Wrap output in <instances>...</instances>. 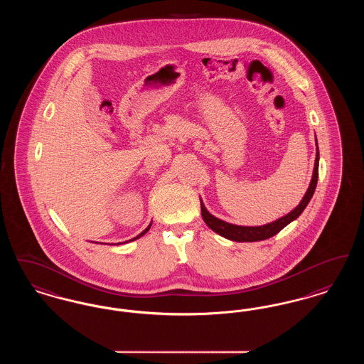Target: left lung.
<instances>
[{
    "label": "left lung",
    "instance_id": "1",
    "mask_svg": "<svg viewBox=\"0 0 364 364\" xmlns=\"http://www.w3.org/2000/svg\"><path fill=\"white\" fill-rule=\"evenodd\" d=\"M315 144H316V156H315V164H314V172H312L310 187H309L307 192L304 193L300 203L291 213H288L287 215L278 218L273 223H269L266 225H233V224H229L226 221H223V220L214 217L213 214H210L208 208H205L202 199H200V211H202V217H203V221L206 223V225L211 230H214L215 233H218L220 236L225 237L228 240H232V242H260V240H266V239H270L274 235H277L281 229H284L288 224L294 221L303 213V210L307 208L309 202L311 200L312 195H314L315 188H316V183H318V168H319V150H318L316 136H315Z\"/></svg>",
    "mask_w": 364,
    "mask_h": 364
}]
</instances>
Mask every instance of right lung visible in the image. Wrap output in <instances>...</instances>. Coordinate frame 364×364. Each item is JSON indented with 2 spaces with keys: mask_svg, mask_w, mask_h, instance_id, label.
I'll return each mask as SVG.
<instances>
[{
  "mask_svg": "<svg viewBox=\"0 0 364 364\" xmlns=\"http://www.w3.org/2000/svg\"><path fill=\"white\" fill-rule=\"evenodd\" d=\"M150 226H151V224H150V225L147 226V228H146V229H144V230H143V232H141V233H139L138 236H136V237H134V239H131V240H128V242H134V240H136V239H139V237H141V236H143V235H144V233H147V232H149V229H150ZM119 244H120V242H119Z\"/></svg>",
  "mask_w": 364,
  "mask_h": 364,
  "instance_id": "obj_1",
  "label": "right lung"
}]
</instances>
